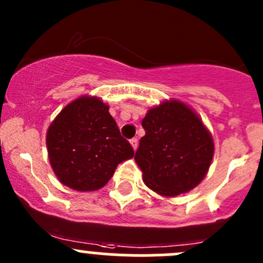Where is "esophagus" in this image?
<instances>
[{
    "label": "esophagus",
    "instance_id": "34e87169",
    "mask_svg": "<svg viewBox=\"0 0 263 263\" xmlns=\"http://www.w3.org/2000/svg\"><path fill=\"white\" fill-rule=\"evenodd\" d=\"M129 142H131V145H132V147H134V150H136L137 146H139V141H137L136 137H134V139L129 140Z\"/></svg>",
    "mask_w": 263,
    "mask_h": 263
}]
</instances>
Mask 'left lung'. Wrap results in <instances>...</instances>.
<instances>
[{
    "instance_id": "obj_1",
    "label": "left lung",
    "mask_w": 263,
    "mask_h": 263,
    "mask_svg": "<svg viewBox=\"0 0 263 263\" xmlns=\"http://www.w3.org/2000/svg\"><path fill=\"white\" fill-rule=\"evenodd\" d=\"M145 136L135 154L148 188L177 196L195 188L214 156L210 132L192 109L178 100L151 108L141 122Z\"/></svg>"
}]
</instances>
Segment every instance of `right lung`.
<instances>
[{"instance_id": "obj_1", "label": "right lung", "mask_w": 263, "mask_h": 263, "mask_svg": "<svg viewBox=\"0 0 263 263\" xmlns=\"http://www.w3.org/2000/svg\"><path fill=\"white\" fill-rule=\"evenodd\" d=\"M47 147L61 183L82 192L107 184L117 165L135 155L108 105L95 97L79 98L61 110L47 132Z\"/></svg>"}]
</instances>
